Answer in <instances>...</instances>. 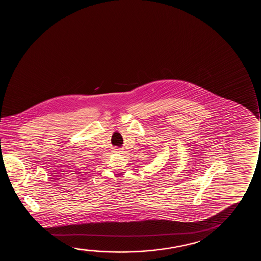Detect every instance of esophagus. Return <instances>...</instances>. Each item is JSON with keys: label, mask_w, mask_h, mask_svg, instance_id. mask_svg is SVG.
<instances>
[{"label": "esophagus", "mask_w": 261, "mask_h": 261, "mask_svg": "<svg viewBox=\"0 0 261 261\" xmlns=\"http://www.w3.org/2000/svg\"><path fill=\"white\" fill-rule=\"evenodd\" d=\"M114 152H116V153H118V152H120V149H118V148H115Z\"/></svg>", "instance_id": "1"}]
</instances>
